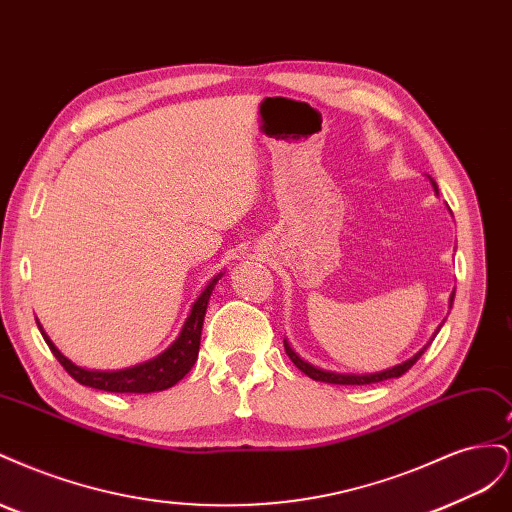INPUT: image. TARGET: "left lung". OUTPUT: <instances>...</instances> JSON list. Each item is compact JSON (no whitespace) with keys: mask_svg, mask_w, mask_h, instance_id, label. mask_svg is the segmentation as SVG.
Here are the masks:
<instances>
[{"mask_svg":"<svg viewBox=\"0 0 512 512\" xmlns=\"http://www.w3.org/2000/svg\"><path fill=\"white\" fill-rule=\"evenodd\" d=\"M431 183H433V188H436V192H438V185H436V181L431 179ZM453 299H455V290H453V294H451V301H448V307L453 305ZM442 327V324H440ZM440 331V329H438ZM436 331V333H438ZM433 333V335H436ZM433 339V337H431ZM431 344V342H429ZM427 344V346H429ZM427 346L421 350V352H416L412 359H408L406 363H401V365H395V367H391V369H386V371H380V374H367V376H354V374H335V371H322V369H318V367H314V365H309V363H305L303 359H299L297 354L292 352V348L284 342V348H286V354L290 356V361L297 365L305 376H309L312 380H316V382H329V384H374V382H382V380H389V378H399V376H404L406 371L421 359V354L427 350Z\"/></svg>","mask_w":512,"mask_h":512,"instance_id":"8db88e82","label":"left lung"}]
</instances>
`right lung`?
<instances>
[{
	"mask_svg": "<svg viewBox=\"0 0 512 512\" xmlns=\"http://www.w3.org/2000/svg\"><path fill=\"white\" fill-rule=\"evenodd\" d=\"M222 275L213 277L209 286L203 290V294L196 299L192 305V312L185 320L183 329L179 337L173 342L168 350H164L156 359H151L147 363H141L130 369H121V371H89L83 367H76L70 363L64 354H61L49 337H44V342L49 344L51 352L55 354V359L61 363L68 374L85 386H91V389H100L108 393H156L170 389V386L177 384L198 359V348H200V331H203V320L207 312V303L213 292V286L218 284Z\"/></svg>",
	"mask_w": 512,
	"mask_h": 512,
	"instance_id": "right-lung-1",
	"label": "right lung"
}]
</instances>
